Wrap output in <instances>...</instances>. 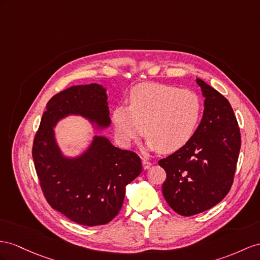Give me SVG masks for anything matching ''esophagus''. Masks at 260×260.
Returning <instances> with one entry per match:
<instances>
[{"mask_svg":"<svg viewBox=\"0 0 260 260\" xmlns=\"http://www.w3.org/2000/svg\"><path fill=\"white\" fill-rule=\"evenodd\" d=\"M151 162L150 161H148V160H143V168L145 169V170H147V169H149L150 167H151Z\"/></svg>","mask_w":260,"mask_h":260,"instance_id":"34e87169","label":"esophagus"}]
</instances>
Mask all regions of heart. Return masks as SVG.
<instances>
[{"label":"heart","instance_id":"obj_1","mask_svg":"<svg viewBox=\"0 0 260 260\" xmlns=\"http://www.w3.org/2000/svg\"><path fill=\"white\" fill-rule=\"evenodd\" d=\"M129 103L113 111L119 142L129 145L145 131L147 148L165 154L181 149L191 141L202 114L201 99L194 91L168 84H139L132 89Z\"/></svg>","mask_w":260,"mask_h":260}]
</instances>
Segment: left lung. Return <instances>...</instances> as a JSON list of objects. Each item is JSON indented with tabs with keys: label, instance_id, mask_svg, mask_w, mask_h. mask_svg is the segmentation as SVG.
<instances>
[{
	"label": "left lung",
	"instance_id": "left-lung-1",
	"mask_svg": "<svg viewBox=\"0 0 260 260\" xmlns=\"http://www.w3.org/2000/svg\"><path fill=\"white\" fill-rule=\"evenodd\" d=\"M204 96L201 123L191 141L159 166L167 178L162 194L183 216L210 210L229 193L241 149V133L228 99L197 78Z\"/></svg>",
	"mask_w": 260,
	"mask_h": 260
}]
</instances>
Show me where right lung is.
<instances>
[{"label": "right lung", "instance_id": "1", "mask_svg": "<svg viewBox=\"0 0 260 260\" xmlns=\"http://www.w3.org/2000/svg\"><path fill=\"white\" fill-rule=\"evenodd\" d=\"M69 115L82 116L100 129L109 127L106 89L98 83L72 85L49 100L32 144L37 176L52 209L78 224L103 225L118 214L126 185L143 170L141 158L98 135L81 155L64 156L54 128Z\"/></svg>", "mask_w": 260, "mask_h": 260}]
</instances>
